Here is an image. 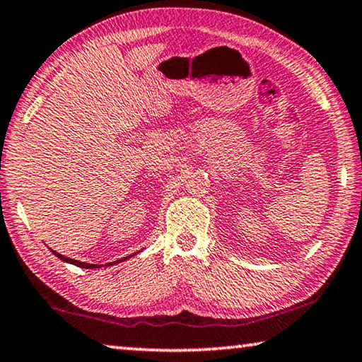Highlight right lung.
Here are the masks:
<instances>
[{
    "instance_id": "add662e5",
    "label": "right lung",
    "mask_w": 362,
    "mask_h": 362,
    "mask_svg": "<svg viewBox=\"0 0 362 362\" xmlns=\"http://www.w3.org/2000/svg\"><path fill=\"white\" fill-rule=\"evenodd\" d=\"M51 251H53V250H51ZM53 255H54V256H57V257H59L61 261L69 262V264H74V266H77V267H82V269H98V267H101V266H98V264H88V262H80V261H76V259H71V257H66V256H62V255H59V253H56V251H53ZM135 255H136V253L130 255V256H127V257H124V259H119V261L109 262L107 266H112V264H117V262H120V261H125V259H129V257L135 256Z\"/></svg>"
}]
</instances>
